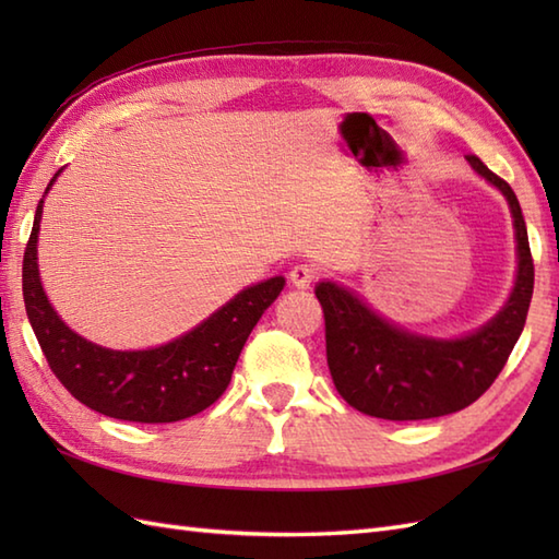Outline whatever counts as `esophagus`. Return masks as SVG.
<instances>
[{"label":"esophagus","mask_w":559,"mask_h":559,"mask_svg":"<svg viewBox=\"0 0 559 559\" xmlns=\"http://www.w3.org/2000/svg\"><path fill=\"white\" fill-rule=\"evenodd\" d=\"M317 278V269L310 264H298L290 271V283L295 288H310Z\"/></svg>","instance_id":"obj_1"}]
</instances>
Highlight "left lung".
<instances>
[{"mask_svg": "<svg viewBox=\"0 0 559 559\" xmlns=\"http://www.w3.org/2000/svg\"><path fill=\"white\" fill-rule=\"evenodd\" d=\"M471 168L504 194L514 218L516 281L488 324L461 338L411 334L377 314L360 295L322 281L314 288L326 324V362L338 394L382 420H427L478 401L502 372L524 331L533 295V259L519 199L478 156Z\"/></svg>", "mask_w": 559, "mask_h": 559, "instance_id": "left-lung-1", "label": "left lung"}]
</instances>
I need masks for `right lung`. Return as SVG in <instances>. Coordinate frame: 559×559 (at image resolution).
Listing matches in <instances>:
<instances>
[{
    "label": "right lung",
    "instance_id": "add662e5",
    "mask_svg": "<svg viewBox=\"0 0 559 559\" xmlns=\"http://www.w3.org/2000/svg\"><path fill=\"white\" fill-rule=\"evenodd\" d=\"M47 185L45 194L59 177ZM43 199L23 254V302L47 365L91 411L129 423H175L209 408L230 384L247 336L286 278L247 286L180 338L146 350H112L71 331L47 300L38 271Z\"/></svg>",
    "mask_w": 559,
    "mask_h": 559
}]
</instances>
